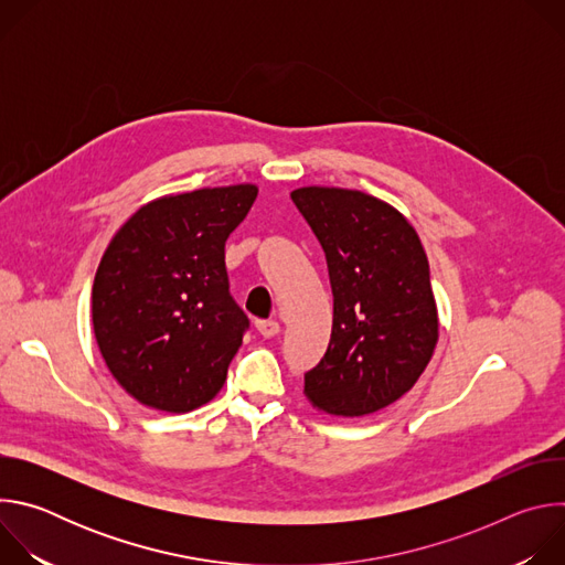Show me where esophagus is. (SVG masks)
<instances>
[{
	"mask_svg": "<svg viewBox=\"0 0 565 565\" xmlns=\"http://www.w3.org/2000/svg\"><path fill=\"white\" fill-rule=\"evenodd\" d=\"M255 327L264 338H275L279 333V321L275 319H257Z\"/></svg>",
	"mask_w": 565,
	"mask_h": 565,
	"instance_id": "34e87169",
	"label": "esophagus"
}]
</instances>
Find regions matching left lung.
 Segmentation results:
<instances>
[{"label": "left lung", "mask_w": 565, "mask_h": 565, "mask_svg": "<svg viewBox=\"0 0 565 565\" xmlns=\"http://www.w3.org/2000/svg\"><path fill=\"white\" fill-rule=\"evenodd\" d=\"M292 203L327 255L331 342L303 375L319 412L360 418L405 395L438 342L429 262L414 225L393 205L342 188H299Z\"/></svg>", "instance_id": "left-lung-1"}]
</instances>
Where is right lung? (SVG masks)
<instances>
[{
  "instance_id": "obj_1",
  "label": "right lung",
  "mask_w": 565,
  "mask_h": 565,
  "mask_svg": "<svg viewBox=\"0 0 565 565\" xmlns=\"http://www.w3.org/2000/svg\"><path fill=\"white\" fill-rule=\"evenodd\" d=\"M257 192L241 183L160 196L109 241L94 279V333L140 405L188 414L221 391L250 327L230 295L225 241Z\"/></svg>"
}]
</instances>
